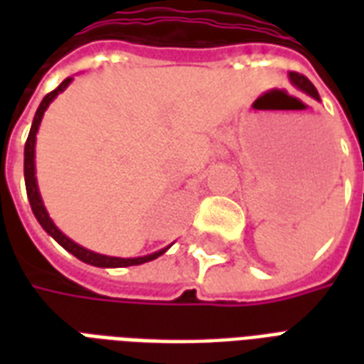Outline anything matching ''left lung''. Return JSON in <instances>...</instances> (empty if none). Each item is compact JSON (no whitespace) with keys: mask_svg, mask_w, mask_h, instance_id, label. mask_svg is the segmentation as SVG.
<instances>
[{"mask_svg":"<svg viewBox=\"0 0 364 364\" xmlns=\"http://www.w3.org/2000/svg\"><path fill=\"white\" fill-rule=\"evenodd\" d=\"M289 80L294 83V85H296L298 90L304 91L306 95H310V97H314L316 101H320V95H318V91H316V87H314L312 83H310V80H308V77H304L302 74H296V72H290Z\"/></svg>","mask_w":364,"mask_h":364,"instance_id":"1","label":"left lung"}]
</instances>
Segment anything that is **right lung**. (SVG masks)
Segmentation results:
<instances>
[{"label":"right lung","instance_id":"right-lung-1","mask_svg":"<svg viewBox=\"0 0 364 364\" xmlns=\"http://www.w3.org/2000/svg\"><path fill=\"white\" fill-rule=\"evenodd\" d=\"M74 77H68L64 82L60 83L58 87L54 91H50L48 95L44 97L41 105H38V109L35 112V119H33V127H31V132H28L27 144H25V185H27V197L28 203H31V208H33V214H35V218L38 220V224L43 226L44 232L52 236L56 242H58L66 252H70L72 255H75L77 259L83 261V263H87V265H93V267H103V269H114V267H130V265H142V263H148L151 259H158L159 255H164V253L171 247V245H167L164 250H159V252H154L150 255H142V257H111V255H103V253H95L91 252V250H85L83 245L75 244L74 240H70L66 234H62L58 230V226L52 222V218L48 216V210H46V206L43 203V197H41V191H38V185H36V169H35V146H36V132H38V127H41V120L44 117V111L48 109V105L58 97V93L66 90L68 85L72 83Z\"/></svg>","mask_w":364,"mask_h":364}]
</instances>
